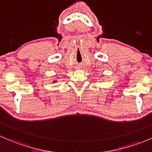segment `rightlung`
Wrapping results in <instances>:
<instances>
[{
  "instance_id": "right-lung-1",
  "label": "right lung",
  "mask_w": 152,
  "mask_h": 152,
  "mask_svg": "<svg viewBox=\"0 0 152 152\" xmlns=\"http://www.w3.org/2000/svg\"><path fill=\"white\" fill-rule=\"evenodd\" d=\"M55 81V82H56V81Z\"/></svg>"
}]
</instances>
